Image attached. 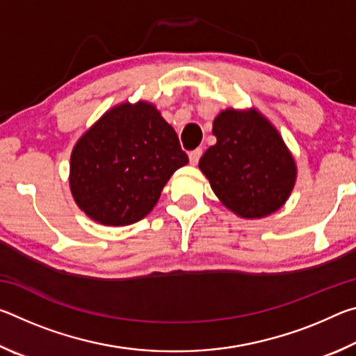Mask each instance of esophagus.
<instances>
[{
  "label": "esophagus",
  "instance_id": "obj_1",
  "mask_svg": "<svg viewBox=\"0 0 356 356\" xmlns=\"http://www.w3.org/2000/svg\"><path fill=\"white\" fill-rule=\"evenodd\" d=\"M201 155H202V149H195V150H191L190 152V163L193 165V166H196L197 165V161H200V159H201Z\"/></svg>",
  "mask_w": 356,
  "mask_h": 356
}]
</instances>
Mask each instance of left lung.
<instances>
[{
  "label": "left lung",
  "mask_w": 356,
  "mask_h": 356,
  "mask_svg": "<svg viewBox=\"0 0 356 356\" xmlns=\"http://www.w3.org/2000/svg\"><path fill=\"white\" fill-rule=\"evenodd\" d=\"M212 131L216 144L200 170L222 206L246 220L278 212L297 182V163L278 129L256 108H226Z\"/></svg>",
  "instance_id": "8db88e82"
}]
</instances>
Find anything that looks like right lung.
I'll return each instance as SVG.
<instances>
[{
    "instance_id": "1",
    "label": "right lung",
    "mask_w": 356,
    "mask_h": 356,
    "mask_svg": "<svg viewBox=\"0 0 356 356\" xmlns=\"http://www.w3.org/2000/svg\"><path fill=\"white\" fill-rule=\"evenodd\" d=\"M186 163L177 134L154 104L122 102L75 143L70 193L95 222L134 225L155 207L168 180Z\"/></svg>"
}]
</instances>
